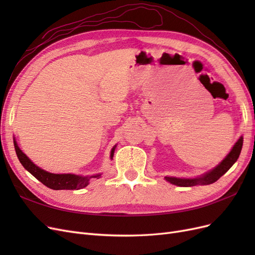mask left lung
Returning <instances> with one entry per match:
<instances>
[{
	"mask_svg": "<svg viewBox=\"0 0 255 255\" xmlns=\"http://www.w3.org/2000/svg\"><path fill=\"white\" fill-rule=\"evenodd\" d=\"M243 136L239 138L237 142L234 144V146L231 150V152L226 156L221 163L215 167L213 170L207 172L200 177H196V179H180V177H172V176H166V181L170 182L173 185H177L181 187H190L195 186V185H208L217 181L218 179L225 174L229 169L234 165L237 158L241 154L242 148H243Z\"/></svg>",
	"mask_w": 255,
	"mask_h": 255,
	"instance_id": "1",
	"label": "left lung"
}]
</instances>
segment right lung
<instances>
[{
    "mask_svg": "<svg viewBox=\"0 0 255 255\" xmlns=\"http://www.w3.org/2000/svg\"><path fill=\"white\" fill-rule=\"evenodd\" d=\"M13 144H14V150H16V153H17V156L22 166L24 167L30 174H33L38 181H40L43 185H45V186L51 189H54V190L76 189L78 190V189L86 187L89 184V180L92 179V177H95V179L101 177V174H96L91 176H82V175H76L71 173H68V174L50 173L38 166H36L33 161L20 150V148L16 142V139H14ZM115 149H116V145L111 151V159H113Z\"/></svg>",
    "mask_w": 255,
    "mask_h": 255,
    "instance_id": "add662e5",
    "label": "right lung"
}]
</instances>
